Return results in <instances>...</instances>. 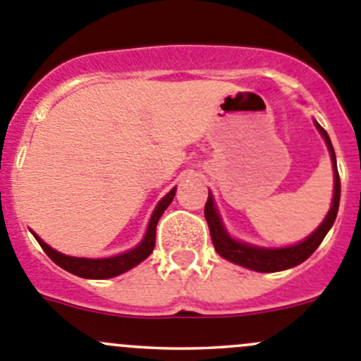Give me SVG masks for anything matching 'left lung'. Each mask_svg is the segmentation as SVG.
<instances>
[{"instance_id": "obj_1", "label": "left lung", "mask_w": 361, "mask_h": 361, "mask_svg": "<svg viewBox=\"0 0 361 361\" xmlns=\"http://www.w3.org/2000/svg\"><path fill=\"white\" fill-rule=\"evenodd\" d=\"M314 123L316 129L319 130V134H322L323 140H325L326 148H329L330 157H332L334 164V199L325 220L322 221V225H319L309 238H305L304 241L298 243V245L285 246V248H262V246H253L248 245V243L232 239L231 235H228L224 224H221V218L220 214H218L216 206H214L213 195H211L209 192V197H207L206 206H204V216H206L207 225H209L211 241H213L214 250H216V253L220 255V257H224L225 260L234 262V264L243 265V267H248L251 271L257 272H278L285 271V269H292L295 265L307 260V258L314 253L316 248L322 245L326 232L332 228L337 216L338 201H341V178H338L336 152H334L332 141H330L326 130L323 129L318 122Z\"/></svg>"}]
</instances>
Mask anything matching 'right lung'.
<instances>
[{
	"label": "right lung",
	"mask_w": 361,
	"mask_h": 361,
	"mask_svg": "<svg viewBox=\"0 0 361 361\" xmlns=\"http://www.w3.org/2000/svg\"><path fill=\"white\" fill-rule=\"evenodd\" d=\"M174 194H176V187L166 195V197L160 199L157 207L152 213L150 221H148V228L145 232V238L141 239L140 245L136 248L126 251V253L115 255V257L110 258H80V257H68V255L59 253L54 248H50L47 243H43L38 235L32 232L36 241L39 243L43 251L50 257V260L56 262L59 267H63L64 271L71 272V274L80 276V278L85 279H108L115 278V276L123 274L129 269L136 267L137 264L145 260L147 257H150V253L155 248V231H157L159 218L162 216L164 211L167 209L171 202H173Z\"/></svg>",
	"instance_id": "1"
}]
</instances>
